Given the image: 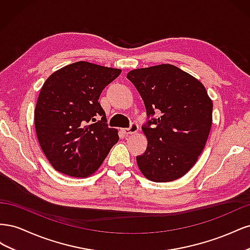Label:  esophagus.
I'll return each mask as SVG.
<instances>
[{"label":"esophagus","instance_id":"esophagus-1","mask_svg":"<svg viewBox=\"0 0 250 250\" xmlns=\"http://www.w3.org/2000/svg\"><path fill=\"white\" fill-rule=\"evenodd\" d=\"M138 130H139V125L135 123H132L129 128H126V129H124V132L126 134H134L138 132Z\"/></svg>","mask_w":250,"mask_h":250}]
</instances>
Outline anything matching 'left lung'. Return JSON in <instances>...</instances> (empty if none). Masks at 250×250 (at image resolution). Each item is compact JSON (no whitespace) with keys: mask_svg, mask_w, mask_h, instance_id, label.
Wrapping results in <instances>:
<instances>
[{"mask_svg":"<svg viewBox=\"0 0 250 250\" xmlns=\"http://www.w3.org/2000/svg\"><path fill=\"white\" fill-rule=\"evenodd\" d=\"M127 78L140 93L149 119L142 126L148 146L137 156L141 172L155 183L183 177L197 162L209 134L213 102L206 87L168 63L132 70Z\"/></svg>","mask_w":250,"mask_h":250,"instance_id":"8db88e82","label":"left lung"}]
</instances>
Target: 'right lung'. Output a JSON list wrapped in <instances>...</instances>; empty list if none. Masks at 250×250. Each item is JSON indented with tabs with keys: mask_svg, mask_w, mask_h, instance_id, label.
I'll list each match as a JSON object with an SVG mask.
<instances>
[{
	"mask_svg": "<svg viewBox=\"0 0 250 250\" xmlns=\"http://www.w3.org/2000/svg\"><path fill=\"white\" fill-rule=\"evenodd\" d=\"M86 62L66 65L43 83L34 111L37 139L56 171L87 177L119 141L99 103L102 90L121 74Z\"/></svg>",
	"mask_w": 250,
	"mask_h": 250,
	"instance_id": "obj_1",
	"label": "right lung"
}]
</instances>
